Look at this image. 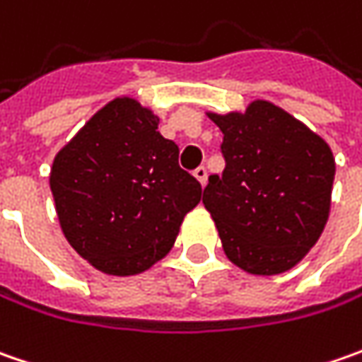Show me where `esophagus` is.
I'll list each match as a JSON object with an SVG mask.
<instances>
[{"label": "esophagus", "instance_id": "34e87169", "mask_svg": "<svg viewBox=\"0 0 362 362\" xmlns=\"http://www.w3.org/2000/svg\"><path fill=\"white\" fill-rule=\"evenodd\" d=\"M193 175H195V179H197L202 185H205V183H207V169H205L203 165L202 167H197V169L193 171Z\"/></svg>", "mask_w": 362, "mask_h": 362}]
</instances>
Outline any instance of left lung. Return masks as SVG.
<instances>
[{
	"mask_svg": "<svg viewBox=\"0 0 362 362\" xmlns=\"http://www.w3.org/2000/svg\"><path fill=\"white\" fill-rule=\"evenodd\" d=\"M207 115L223 132L226 169L209 177L203 205L226 256L257 276L294 268L327 226L330 146L268 100H254L245 112Z\"/></svg>",
	"mask_w": 362,
	"mask_h": 362,
	"instance_id": "obj_1",
	"label": "left lung"
}]
</instances>
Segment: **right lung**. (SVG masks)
<instances>
[{
  "label": "right lung",
  "mask_w": 362,
  "mask_h": 362,
  "mask_svg": "<svg viewBox=\"0 0 362 362\" xmlns=\"http://www.w3.org/2000/svg\"><path fill=\"white\" fill-rule=\"evenodd\" d=\"M134 98L103 106L56 155L49 189L68 243L96 270L134 276L169 254L202 202L179 146Z\"/></svg>",
  "instance_id": "1"
}]
</instances>
